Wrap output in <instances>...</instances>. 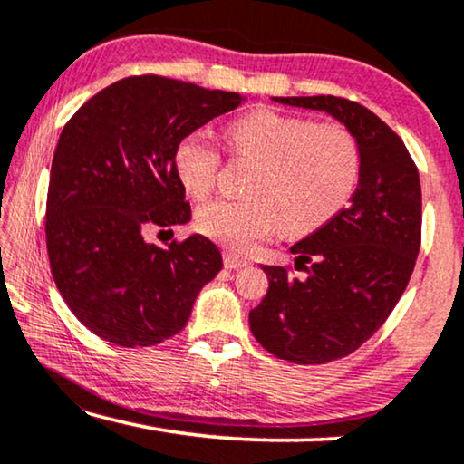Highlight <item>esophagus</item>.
<instances>
[{"mask_svg": "<svg viewBox=\"0 0 464 464\" xmlns=\"http://www.w3.org/2000/svg\"><path fill=\"white\" fill-rule=\"evenodd\" d=\"M224 266L227 270H234V268H245V266H249L245 257H238L237 253H224Z\"/></svg>", "mask_w": 464, "mask_h": 464, "instance_id": "34e87169", "label": "esophagus"}]
</instances>
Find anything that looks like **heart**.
I'll use <instances>...</instances> for the list:
<instances>
[{
  "label": "heart",
  "instance_id": "heart-1",
  "mask_svg": "<svg viewBox=\"0 0 464 464\" xmlns=\"http://www.w3.org/2000/svg\"><path fill=\"white\" fill-rule=\"evenodd\" d=\"M227 139L257 162L246 183L249 198L208 202L196 211V227L232 251H251L281 226L289 234L314 230L342 211L359 181V145L338 124L264 110L234 120ZM219 162L205 130L183 137L173 154L177 177L196 198L213 189Z\"/></svg>",
  "mask_w": 464,
  "mask_h": 464
}]
</instances>
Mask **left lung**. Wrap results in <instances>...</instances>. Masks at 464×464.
<instances>
[{
	"label": "left lung",
	"instance_id": "left-lung-1",
	"mask_svg": "<svg viewBox=\"0 0 464 464\" xmlns=\"http://www.w3.org/2000/svg\"><path fill=\"white\" fill-rule=\"evenodd\" d=\"M272 101L325 111L359 145L351 205L291 246L308 276L262 266L270 287L249 313L253 335L275 357L329 363L370 340L408 287L420 249V177L397 132L367 107L325 94Z\"/></svg>",
	"mask_w": 464,
	"mask_h": 464
}]
</instances>
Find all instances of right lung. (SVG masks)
<instances>
[{
	"label": "right lung",
	"instance_id": "obj_1",
	"mask_svg": "<svg viewBox=\"0 0 464 464\" xmlns=\"http://www.w3.org/2000/svg\"><path fill=\"white\" fill-rule=\"evenodd\" d=\"M246 97L135 75L88 99L56 143L46 202L50 270L69 310L111 344L154 346L179 334L221 270L202 234L158 246L150 226L192 219L173 154L183 137Z\"/></svg>",
	"mask_w": 464,
	"mask_h": 464
}]
</instances>
